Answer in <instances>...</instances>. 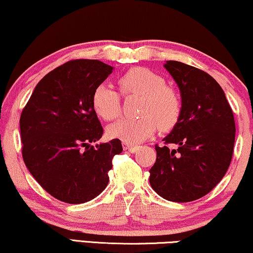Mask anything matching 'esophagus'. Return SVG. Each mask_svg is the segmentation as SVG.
Listing matches in <instances>:
<instances>
[{
    "label": "esophagus",
    "mask_w": 253,
    "mask_h": 253,
    "mask_svg": "<svg viewBox=\"0 0 253 253\" xmlns=\"http://www.w3.org/2000/svg\"><path fill=\"white\" fill-rule=\"evenodd\" d=\"M137 145H133V144H129V143H124V150H126L128 152H130V154H134V152H136L138 150Z\"/></svg>",
    "instance_id": "1"
}]
</instances>
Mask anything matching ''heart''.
<instances>
[{"label":"heart","instance_id":"obj_1","mask_svg":"<svg viewBox=\"0 0 253 253\" xmlns=\"http://www.w3.org/2000/svg\"><path fill=\"white\" fill-rule=\"evenodd\" d=\"M119 84L126 95L141 96L138 113L134 119H120L109 127V134L125 143L136 144L155 133L156 128L169 130L175 126L181 115L179 96L159 74L145 67H133L119 78ZM92 108L104 120L119 116V94L108 84H98L92 92Z\"/></svg>","mask_w":253,"mask_h":253}]
</instances>
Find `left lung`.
<instances>
[{"instance_id": "left-lung-1", "label": "left lung", "mask_w": 253, "mask_h": 253, "mask_svg": "<svg viewBox=\"0 0 253 253\" xmlns=\"http://www.w3.org/2000/svg\"><path fill=\"white\" fill-rule=\"evenodd\" d=\"M164 67L180 89L181 115L163 138L165 145H156L150 184L167 201H196L221 181L230 165L234 115L222 88L210 74L175 60H167Z\"/></svg>"}]
</instances>
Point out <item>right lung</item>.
Instances as JSON below:
<instances>
[{
	"instance_id": "obj_1",
	"label": "right lung",
	"mask_w": 253,
	"mask_h": 253,
	"mask_svg": "<svg viewBox=\"0 0 253 253\" xmlns=\"http://www.w3.org/2000/svg\"><path fill=\"white\" fill-rule=\"evenodd\" d=\"M112 70L97 59L70 60L42 78L21 112L25 165L47 193L69 204L98 196L113 156L123 151L118 138L90 145L103 134L92 92Z\"/></svg>"
}]
</instances>
